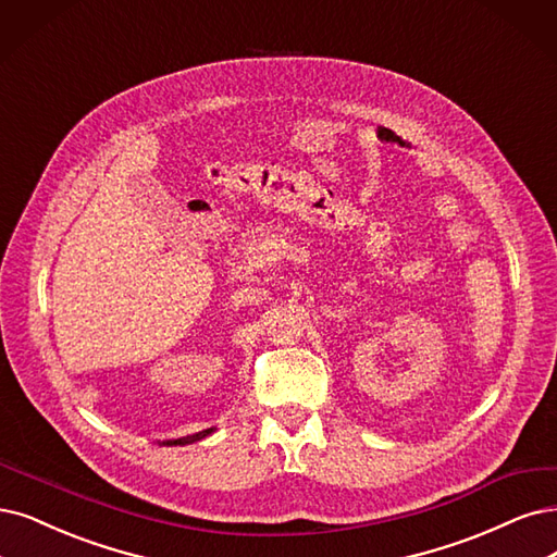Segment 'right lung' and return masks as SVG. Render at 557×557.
I'll list each match as a JSON object with an SVG mask.
<instances>
[{
	"label": "right lung",
	"mask_w": 557,
	"mask_h": 557,
	"mask_svg": "<svg viewBox=\"0 0 557 557\" xmlns=\"http://www.w3.org/2000/svg\"><path fill=\"white\" fill-rule=\"evenodd\" d=\"M213 429H203V431H197V434L193 436H183V438H174V441H164V445H188V443H195V441H201L211 434Z\"/></svg>",
	"instance_id": "add662e5"
}]
</instances>
